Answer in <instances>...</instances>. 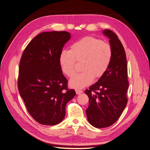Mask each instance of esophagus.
<instances>
[{
	"label": "esophagus",
	"instance_id": "34e87169",
	"mask_svg": "<svg viewBox=\"0 0 150 150\" xmlns=\"http://www.w3.org/2000/svg\"><path fill=\"white\" fill-rule=\"evenodd\" d=\"M75 92L77 95H79V94H81L82 92H83V91L80 90H75Z\"/></svg>",
	"mask_w": 150,
	"mask_h": 150
}]
</instances>
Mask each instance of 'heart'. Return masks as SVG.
I'll return each instance as SVG.
<instances>
[{"mask_svg": "<svg viewBox=\"0 0 150 150\" xmlns=\"http://www.w3.org/2000/svg\"><path fill=\"white\" fill-rule=\"evenodd\" d=\"M113 50L109 43L99 38L85 37L76 41L70 50H63L59 55L60 69L65 75L71 77L75 72L76 62H81L80 74L75 75L69 81L71 88L81 89L102 76L111 64Z\"/></svg>", "mask_w": 150, "mask_h": 150, "instance_id": "heart-1", "label": "heart"}]
</instances>
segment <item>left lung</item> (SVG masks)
Instances as JSON below:
<instances>
[{"label": "left lung", "instance_id": "left-lung-1", "mask_svg": "<svg viewBox=\"0 0 150 150\" xmlns=\"http://www.w3.org/2000/svg\"><path fill=\"white\" fill-rule=\"evenodd\" d=\"M109 38L113 57L108 70L98 81L86 89L89 106L86 110L88 122L95 128L112 125L118 120L126 107L129 83L125 49L115 33L109 29L103 31Z\"/></svg>", "mask_w": 150, "mask_h": 150}]
</instances>
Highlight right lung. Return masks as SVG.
Returning <instances> with one entry per match:
<instances>
[{"label":"right lung","mask_w":150,"mask_h":150,"mask_svg":"<svg viewBox=\"0 0 150 150\" xmlns=\"http://www.w3.org/2000/svg\"><path fill=\"white\" fill-rule=\"evenodd\" d=\"M71 37L65 31L44 32L28 43L21 57L18 89L28 112L38 123L55 125L64 120L67 103L75 96L68 89L59 55Z\"/></svg>","instance_id":"1"}]
</instances>
